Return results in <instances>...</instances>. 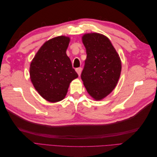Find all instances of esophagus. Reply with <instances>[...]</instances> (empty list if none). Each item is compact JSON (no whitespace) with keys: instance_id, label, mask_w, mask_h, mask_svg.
I'll use <instances>...</instances> for the list:
<instances>
[{"instance_id":"1","label":"esophagus","mask_w":157,"mask_h":157,"mask_svg":"<svg viewBox=\"0 0 157 157\" xmlns=\"http://www.w3.org/2000/svg\"><path fill=\"white\" fill-rule=\"evenodd\" d=\"M75 70H76V71H77V73H78V75L80 76V73H81V71H82V68L81 67H78V68L76 69Z\"/></svg>"}]
</instances>
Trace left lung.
<instances>
[{
  "mask_svg": "<svg viewBox=\"0 0 157 157\" xmlns=\"http://www.w3.org/2000/svg\"><path fill=\"white\" fill-rule=\"evenodd\" d=\"M82 40L87 57L81 78L90 96L96 101L101 100L117 86L121 73V60L106 36L86 33Z\"/></svg>",
  "mask_w": 157,
  "mask_h": 157,
  "instance_id": "8db88e82",
  "label": "left lung"
}]
</instances>
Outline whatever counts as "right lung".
<instances>
[{"label": "right lung", "mask_w": 157, "mask_h": 157, "mask_svg": "<svg viewBox=\"0 0 157 157\" xmlns=\"http://www.w3.org/2000/svg\"><path fill=\"white\" fill-rule=\"evenodd\" d=\"M70 38L58 36L47 40L31 61L29 74L35 90L52 103L63 99L69 84L78 75L66 54Z\"/></svg>", "instance_id": "add662e5"}]
</instances>
